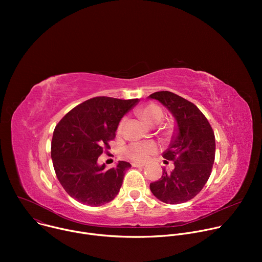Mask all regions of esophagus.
Wrapping results in <instances>:
<instances>
[{
	"label": "esophagus",
	"mask_w": 262,
	"mask_h": 262,
	"mask_svg": "<svg viewBox=\"0 0 262 262\" xmlns=\"http://www.w3.org/2000/svg\"><path fill=\"white\" fill-rule=\"evenodd\" d=\"M132 166L133 167H136V168H144V164H137V163H134V164H132Z\"/></svg>",
	"instance_id": "34e87169"
}]
</instances>
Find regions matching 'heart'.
Wrapping results in <instances>:
<instances>
[{"label":"heart","mask_w":262,"mask_h":262,"mask_svg":"<svg viewBox=\"0 0 262 262\" xmlns=\"http://www.w3.org/2000/svg\"><path fill=\"white\" fill-rule=\"evenodd\" d=\"M140 116L150 125H157L161 123L164 119L163 108L156 104L149 103L139 110ZM123 127V120L120 121L118 125V133H121ZM158 146L154 142H134L125 148V155L135 162H145L149 156L156 154Z\"/></svg>","instance_id":"heart-1"}]
</instances>
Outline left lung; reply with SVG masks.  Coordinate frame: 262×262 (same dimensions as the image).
Segmentation results:
<instances>
[{
  "instance_id": "8db88e82",
  "label": "left lung",
  "mask_w": 262,
  "mask_h": 262,
  "mask_svg": "<svg viewBox=\"0 0 262 262\" xmlns=\"http://www.w3.org/2000/svg\"><path fill=\"white\" fill-rule=\"evenodd\" d=\"M148 98L159 100L172 114L176 127L163 158L174 162V169H163L162 177L150 183L151 193L162 202L179 204L193 199L207 182L215 154L213 130L202 112L191 101L169 91Z\"/></svg>"
}]
</instances>
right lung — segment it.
<instances>
[{"label":"right lung","mask_w":262,"mask_h":262,"mask_svg":"<svg viewBox=\"0 0 262 262\" xmlns=\"http://www.w3.org/2000/svg\"><path fill=\"white\" fill-rule=\"evenodd\" d=\"M138 102V98L94 97L73 107L57 124L51 156L56 175L70 197L100 206L117 196L132 165L119 161L116 167L105 170L97 160L115 138L122 117Z\"/></svg>","instance_id":"add662e5"}]
</instances>
